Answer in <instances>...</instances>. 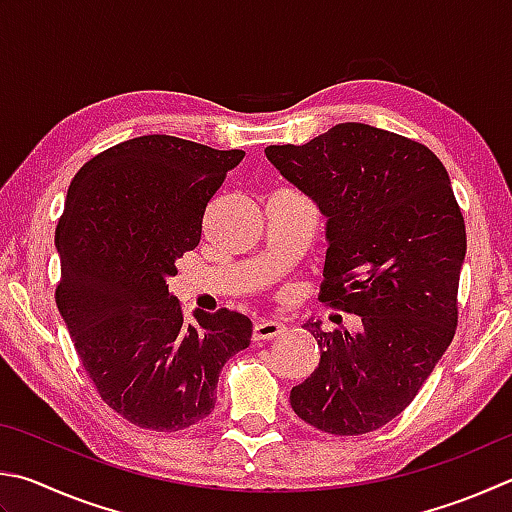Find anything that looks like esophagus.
I'll return each instance as SVG.
<instances>
[{
	"mask_svg": "<svg viewBox=\"0 0 512 512\" xmlns=\"http://www.w3.org/2000/svg\"><path fill=\"white\" fill-rule=\"evenodd\" d=\"M286 331V324L284 322H277V320H257L255 327H253V340H273L277 336H282Z\"/></svg>",
	"mask_w": 512,
	"mask_h": 512,
	"instance_id": "1",
	"label": "esophagus"
}]
</instances>
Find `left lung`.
Masks as SVG:
<instances>
[{
  "label": "left lung",
  "mask_w": 512,
  "mask_h": 512,
  "mask_svg": "<svg viewBox=\"0 0 512 512\" xmlns=\"http://www.w3.org/2000/svg\"><path fill=\"white\" fill-rule=\"evenodd\" d=\"M264 152L327 217L322 300L362 322L304 324L320 365L291 407L327 434L374 432L414 401L457 331L466 224L450 176L425 145L362 123Z\"/></svg>",
  "instance_id": "left-lung-1"
}]
</instances>
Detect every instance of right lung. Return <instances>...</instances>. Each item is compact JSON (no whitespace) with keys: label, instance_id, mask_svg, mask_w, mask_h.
Returning a JSON list of instances; mask_svg holds the SVG:
<instances>
[{"label":"right lung","instance_id":"1","mask_svg":"<svg viewBox=\"0 0 512 512\" xmlns=\"http://www.w3.org/2000/svg\"><path fill=\"white\" fill-rule=\"evenodd\" d=\"M244 156L150 134L100 152L69 185L55 228V304L102 401L145 430L203 421L215 410L221 367L250 345L244 313L194 311L197 322L185 324L167 286Z\"/></svg>","mask_w":512,"mask_h":512}]
</instances>
